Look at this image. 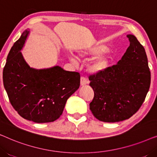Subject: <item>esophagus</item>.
<instances>
[{"label":"esophagus","instance_id":"1","mask_svg":"<svg viewBox=\"0 0 157 157\" xmlns=\"http://www.w3.org/2000/svg\"><path fill=\"white\" fill-rule=\"evenodd\" d=\"M88 83H89V81H88V80L85 78V77H83V76L81 77V86L87 84Z\"/></svg>","mask_w":157,"mask_h":157}]
</instances>
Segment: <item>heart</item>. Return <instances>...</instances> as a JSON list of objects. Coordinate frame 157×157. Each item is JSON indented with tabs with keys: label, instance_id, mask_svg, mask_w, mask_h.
Listing matches in <instances>:
<instances>
[{
	"label": "heart",
	"instance_id": "b5f03b06",
	"mask_svg": "<svg viewBox=\"0 0 157 157\" xmlns=\"http://www.w3.org/2000/svg\"><path fill=\"white\" fill-rule=\"evenodd\" d=\"M106 45L101 43H96L79 49L78 54L81 58L95 56L89 61L87 65V69L92 74H97L107 69L111 63L112 59L111 53L109 52L102 53L106 51ZM71 60L75 62V59L72 56H71Z\"/></svg>",
	"mask_w": 157,
	"mask_h": 157
}]
</instances>
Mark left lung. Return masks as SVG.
<instances>
[{"instance_id":"obj_1","label":"left lung","mask_w":157,"mask_h":157,"mask_svg":"<svg viewBox=\"0 0 157 157\" xmlns=\"http://www.w3.org/2000/svg\"><path fill=\"white\" fill-rule=\"evenodd\" d=\"M117 64L90 75L94 96L90 110L99 121L119 122L129 119L139 110L149 91L151 72L145 49L134 35Z\"/></svg>"}]
</instances>
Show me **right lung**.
Masks as SVG:
<instances>
[{
	"label": "right lung",
	"mask_w": 157,
	"mask_h": 157,
	"mask_svg": "<svg viewBox=\"0 0 157 157\" xmlns=\"http://www.w3.org/2000/svg\"><path fill=\"white\" fill-rule=\"evenodd\" d=\"M29 31L15 42L3 68V85L8 98L19 115L36 123L59 119L66 101L80 86V74L59 66L46 69L30 68L21 50Z\"/></svg>",
	"instance_id": "add662e5"
}]
</instances>
